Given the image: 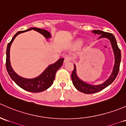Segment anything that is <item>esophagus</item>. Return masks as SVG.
<instances>
[{"instance_id":"esophagus-1","label":"esophagus","mask_w":126,"mask_h":126,"mask_svg":"<svg viewBox=\"0 0 126 126\" xmlns=\"http://www.w3.org/2000/svg\"><path fill=\"white\" fill-rule=\"evenodd\" d=\"M71 60H72V57H70V56H67V57H66L64 58V63H66V62H69Z\"/></svg>"}]
</instances>
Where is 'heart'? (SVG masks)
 Segmentation results:
<instances>
[{"label":"heart","mask_w":126,"mask_h":126,"mask_svg":"<svg viewBox=\"0 0 126 126\" xmlns=\"http://www.w3.org/2000/svg\"><path fill=\"white\" fill-rule=\"evenodd\" d=\"M81 44H82V42L79 41H77V43H76V46H80Z\"/></svg>","instance_id":"heart-1"}]
</instances>
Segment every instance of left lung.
Here are the masks:
<instances>
[{"mask_svg": "<svg viewBox=\"0 0 126 126\" xmlns=\"http://www.w3.org/2000/svg\"><path fill=\"white\" fill-rule=\"evenodd\" d=\"M92 32L95 34L99 35V38H107L110 39L111 45H112L113 49L114 54H115V63L113 72L111 76H110V77L104 83L99 85H91L87 84V83H85L83 81L80 80L77 77V75H76V66L74 65V70L72 71V74H71V79H72V83H73L74 85L77 90L85 94H92L99 92V91H101L103 89L105 88L108 86L110 85L113 82L114 80L116 79V76H117L119 70V66H120L121 59V50L118 47L116 39H115V36L112 33H110L109 32H105L99 30H93Z\"/></svg>", "mask_w": 126, "mask_h": 126, "instance_id": "1", "label": "left lung"}]
</instances>
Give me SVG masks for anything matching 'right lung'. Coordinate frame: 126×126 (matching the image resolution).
Wrapping results in <instances>:
<instances>
[{"mask_svg":"<svg viewBox=\"0 0 126 126\" xmlns=\"http://www.w3.org/2000/svg\"><path fill=\"white\" fill-rule=\"evenodd\" d=\"M34 30L35 31L38 32L40 33L44 37L46 38L47 39L51 37L50 33L49 32H47L46 30H44V29H39V28L32 27L27 29L26 30H24V31H19L17 33H16L15 35V36L13 37L11 41L7 45V52H6V54H7V57H6V68H7V72H8L9 76H10L11 79L19 87H21V88L24 89V90L30 91V92L39 93L47 90V89L49 88L52 85L54 79H55L56 72L63 64L64 58H60L54 64H50L40 76L36 77V78L31 79H24L23 77H20L17 74L15 73L14 71L13 70L11 66V64H10V46H11V43H13V40L18 34L25 32L29 31V30Z\"/></svg>","mask_w":126,"mask_h":126,"instance_id":"obj_1","label":"right lung"}]
</instances>
